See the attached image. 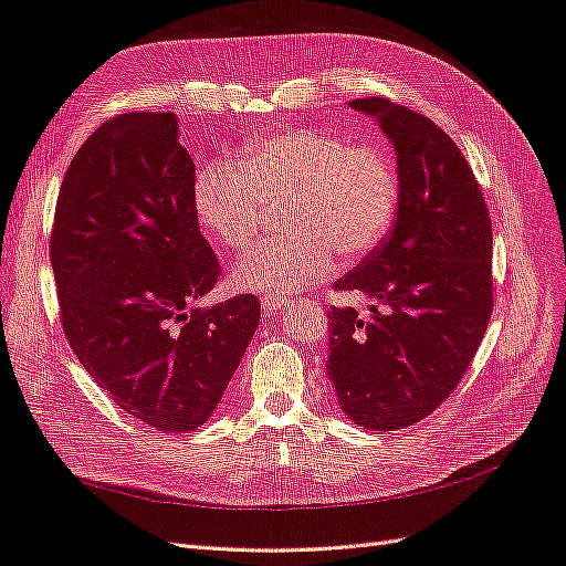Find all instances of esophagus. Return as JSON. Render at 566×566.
Here are the masks:
<instances>
[{
	"mask_svg": "<svg viewBox=\"0 0 566 566\" xmlns=\"http://www.w3.org/2000/svg\"><path fill=\"white\" fill-rule=\"evenodd\" d=\"M290 304V300H285V297H262V310L266 312V314H271V312H281V310H285V306Z\"/></svg>",
	"mask_w": 566,
	"mask_h": 566,
	"instance_id": "obj_1",
	"label": "esophagus"
}]
</instances>
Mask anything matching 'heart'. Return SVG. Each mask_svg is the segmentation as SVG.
<instances>
[{
	"mask_svg": "<svg viewBox=\"0 0 566 566\" xmlns=\"http://www.w3.org/2000/svg\"><path fill=\"white\" fill-rule=\"evenodd\" d=\"M399 167L380 146H356L323 129H295L256 144L241 163L217 160L193 186L200 229L227 250L260 238L269 205L285 202L287 233L233 266L235 290L287 297L331 279L335 252L368 254L399 208Z\"/></svg>",
	"mask_w": 566,
	"mask_h": 566,
	"instance_id": "1",
	"label": "heart"
}]
</instances>
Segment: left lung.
<instances>
[{"label":"left lung","instance_id":"left-lung-1","mask_svg":"<svg viewBox=\"0 0 566 566\" xmlns=\"http://www.w3.org/2000/svg\"><path fill=\"white\" fill-rule=\"evenodd\" d=\"M397 150L399 208L391 231L335 290H358L370 314L337 310L328 378L339 408L364 430L420 422L451 397L493 312L491 217L451 136L382 96L356 98Z\"/></svg>","mask_w":566,"mask_h":566}]
</instances>
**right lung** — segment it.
I'll list each match as a JSON object with an SVG mask.
<instances>
[{"label":"right lung","mask_w":566,"mask_h":566,"mask_svg":"<svg viewBox=\"0 0 566 566\" xmlns=\"http://www.w3.org/2000/svg\"><path fill=\"white\" fill-rule=\"evenodd\" d=\"M175 113L106 119L63 177L51 266L63 333L94 382L158 432L212 416L260 325V297L193 306L221 276Z\"/></svg>","instance_id":"right-lung-1"}]
</instances>
